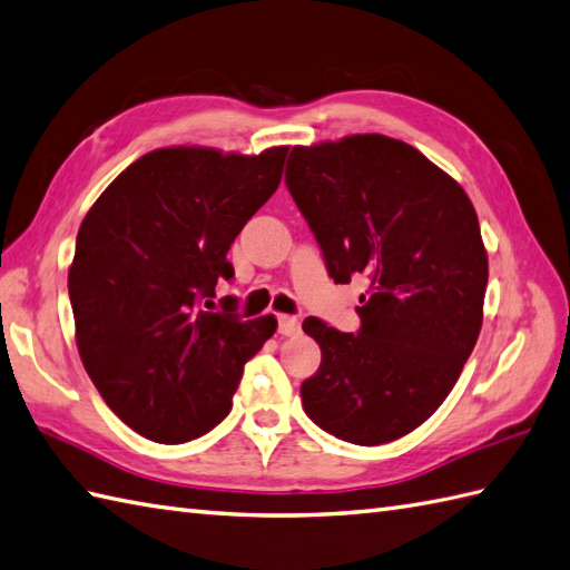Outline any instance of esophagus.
Listing matches in <instances>:
<instances>
[{
    "label": "esophagus",
    "mask_w": 570,
    "mask_h": 570,
    "mask_svg": "<svg viewBox=\"0 0 570 570\" xmlns=\"http://www.w3.org/2000/svg\"><path fill=\"white\" fill-rule=\"evenodd\" d=\"M299 328H302V324L297 317H289V314H281V317H277V332H281L283 336H295V334H299Z\"/></svg>",
    "instance_id": "esophagus-1"
}]
</instances>
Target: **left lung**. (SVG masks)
<instances>
[{
	"label": "left lung",
	"mask_w": 570,
	"mask_h": 570,
	"mask_svg": "<svg viewBox=\"0 0 570 570\" xmlns=\"http://www.w3.org/2000/svg\"><path fill=\"white\" fill-rule=\"evenodd\" d=\"M285 183L328 277L363 275L358 334L302 328L322 363L299 387L309 420L358 446L395 441L446 400L483 326L488 253L465 189L383 134L295 146Z\"/></svg>",
	"instance_id": "8db88e82"
}]
</instances>
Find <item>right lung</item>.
Here are the masks:
<instances>
[{"instance_id": "obj_1", "label": "right lung", "mask_w": 570, "mask_h": 570, "mask_svg": "<svg viewBox=\"0 0 570 570\" xmlns=\"http://www.w3.org/2000/svg\"><path fill=\"white\" fill-rule=\"evenodd\" d=\"M287 146L258 156L207 146L134 160L80 224L68 293L75 341L107 407L158 444L207 434L232 410L244 365L275 328L214 305L234 238L281 185Z\"/></svg>"}]
</instances>
